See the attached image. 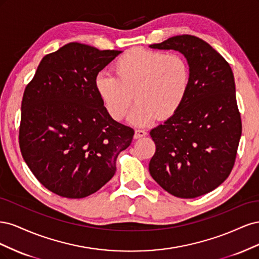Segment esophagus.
<instances>
[{
	"label": "esophagus",
	"mask_w": 259,
	"mask_h": 259,
	"mask_svg": "<svg viewBox=\"0 0 259 259\" xmlns=\"http://www.w3.org/2000/svg\"><path fill=\"white\" fill-rule=\"evenodd\" d=\"M146 135H147V132H146V131L136 130V131H135V134H134V138H135V139H139V138H142V137H144V136H146Z\"/></svg>",
	"instance_id": "obj_1"
}]
</instances>
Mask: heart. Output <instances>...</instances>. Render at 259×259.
I'll return each mask as SVG.
<instances>
[{
	"mask_svg": "<svg viewBox=\"0 0 259 259\" xmlns=\"http://www.w3.org/2000/svg\"><path fill=\"white\" fill-rule=\"evenodd\" d=\"M112 75L99 74L95 89L112 119L120 121L134 99L128 122L134 126H148L161 117L175 115L190 89V68L177 54L134 49L113 62Z\"/></svg>",
	"mask_w": 259,
	"mask_h": 259,
	"instance_id": "obj_1",
	"label": "heart"
}]
</instances>
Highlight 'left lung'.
<instances>
[{
  "label": "left lung",
  "mask_w": 259,
  "mask_h": 259,
  "mask_svg": "<svg viewBox=\"0 0 259 259\" xmlns=\"http://www.w3.org/2000/svg\"><path fill=\"white\" fill-rule=\"evenodd\" d=\"M149 48L183 54L191 74L178 112L150 132L155 153L149 171L168 193L197 198L222 185L236 160L242 124L232 70L221 54L193 35L171 36Z\"/></svg>",
  "instance_id": "left-lung-1"
}]
</instances>
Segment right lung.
Here are the masks:
<instances>
[{"label": "right lung", "instance_id": "1", "mask_svg": "<svg viewBox=\"0 0 259 259\" xmlns=\"http://www.w3.org/2000/svg\"><path fill=\"white\" fill-rule=\"evenodd\" d=\"M121 53L66 44L43 57L23 93L22 158L60 197L82 199L98 191L132 143L134 131L112 119L95 89L98 73Z\"/></svg>", "mask_w": 259, "mask_h": 259}]
</instances>
